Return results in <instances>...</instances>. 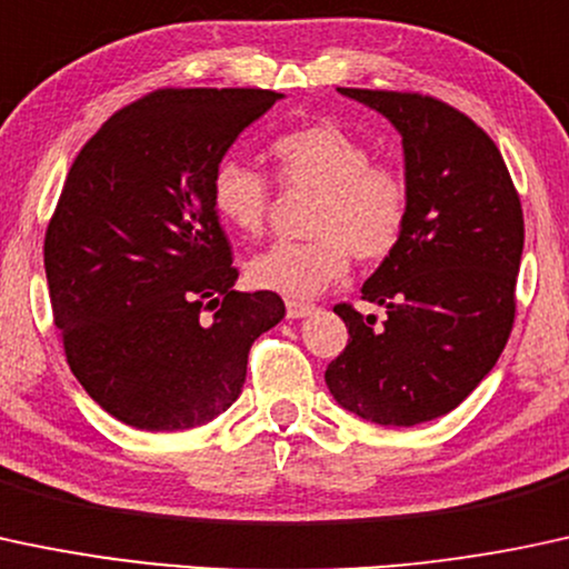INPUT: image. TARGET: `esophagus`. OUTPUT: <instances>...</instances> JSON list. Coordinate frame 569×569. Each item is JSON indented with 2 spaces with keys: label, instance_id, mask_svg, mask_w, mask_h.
I'll use <instances>...</instances> for the list:
<instances>
[{
  "label": "esophagus",
  "instance_id": "obj_1",
  "mask_svg": "<svg viewBox=\"0 0 569 569\" xmlns=\"http://www.w3.org/2000/svg\"><path fill=\"white\" fill-rule=\"evenodd\" d=\"M317 306L315 303H303V301H287V317L290 319H303L309 315H315Z\"/></svg>",
  "mask_w": 569,
  "mask_h": 569
}]
</instances>
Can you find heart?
<instances>
[{
  "label": "heart",
  "mask_w": 569,
  "mask_h": 569,
  "mask_svg": "<svg viewBox=\"0 0 569 569\" xmlns=\"http://www.w3.org/2000/svg\"><path fill=\"white\" fill-rule=\"evenodd\" d=\"M271 158L284 188L317 190L306 241H277L247 263V279L292 301L322 296L347 277L357 260H381L403 236L408 184L392 166L370 161V150L355 133L333 123L298 126L271 142ZM214 212L241 236L263 231L271 209V182L250 163H217L212 184Z\"/></svg>",
  "instance_id": "obj_1"
}]
</instances>
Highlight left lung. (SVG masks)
I'll list each match as a JSON object with an SVG mask.
<instances>
[{
    "mask_svg": "<svg viewBox=\"0 0 569 569\" xmlns=\"http://www.w3.org/2000/svg\"><path fill=\"white\" fill-rule=\"evenodd\" d=\"M338 93L403 137L411 207L398 247L362 284L385 325L338 303L349 343L325 381L360 419L413 427L455 411L506 349L525 214L500 150L468 114L422 93Z\"/></svg>",
    "mask_w": 569,
    "mask_h": 569,
    "instance_id": "1",
    "label": "left lung"
}]
</instances>
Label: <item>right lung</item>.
Segmentation results:
<instances>
[{"instance_id": "right-lung-1", "label": "right lung", "mask_w": 569, "mask_h": 569, "mask_svg": "<svg viewBox=\"0 0 569 569\" xmlns=\"http://www.w3.org/2000/svg\"><path fill=\"white\" fill-rule=\"evenodd\" d=\"M279 99L166 88L114 112L69 169L44 233L53 322L82 389L118 422H212L241 395L254 338L284 317L277 292L233 290L209 193L228 147Z\"/></svg>"}]
</instances>
